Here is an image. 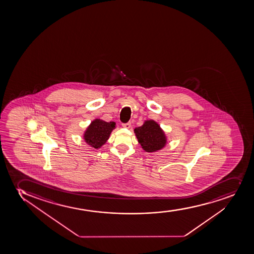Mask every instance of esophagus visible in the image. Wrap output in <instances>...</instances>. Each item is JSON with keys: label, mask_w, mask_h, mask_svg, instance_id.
I'll list each match as a JSON object with an SVG mask.
<instances>
[{"label": "esophagus", "mask_w": 254, "mask_h": 254, "mask_svg": "<svg viewBox=\"0 0 254 254\" xmlns=\"http://www.w3.org/2000/svg\"><path fill=\"white\" fill-rule=\"evenodd\" d=\"M123 127L125 128H130L131 127V123H123Z\"/></svg>", "instance_id": "1"}]
</instances>
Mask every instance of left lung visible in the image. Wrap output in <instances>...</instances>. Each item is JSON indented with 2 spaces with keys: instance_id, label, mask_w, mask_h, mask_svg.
<instances>
[{
  "instance_id": "obj_1",
  "label": "left lung",
  "mask_w": 254,
  "mask_h": 254,
  "mask_svg": "<svg viewBox=\"0 0 254 254\" xmlns=\"http://www.w3.org/2000/svg\"><path fill=\"white\" fill-rule=\"evenodd\" d=\"M136 138L146 152L160 150L166 144V136L158 123L146 121L142 127L134 129Z\"/></svg>"
}]
</instances>
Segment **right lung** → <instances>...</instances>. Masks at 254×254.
I'll list each match as a JSON object with an SVG mask.
<instances>
[{
  "instance_id": "obj_1",
  "label": "right lung",
  "mask_w": 254,
  "mask_h": 254,
  "mask_svg": "<svg viewBox=\"0 0 254 254\" xmlns=\"http://www.w3.org/2000/svg\"><path fill=\"white\" fill-rule=\"evenodd\" d=\"M115 125L113 122L107 123L100 119L93 121L84 135L85 142L94 148L101 147L109 138L110 134L116 127Z\"/></svg>"
}]
</instances>
